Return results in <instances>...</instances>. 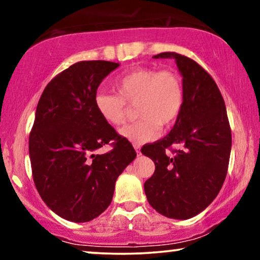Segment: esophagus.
Here are the masks:
<instances>
[{
	"label": "esophagus",
	"mask_w": 260,
	"mask_h": 260,
	"mask_svg": "<svg viewBox=\"0 0 260 260\" xmlns=\"http://www.w3.org/2000/svg\"><path fill=\"white\" fill-rule=\"evenodd\" d=\"M134 148H135V150H136V154H137V156H140V155H141V149H140V147H138V145L135 144V145H134Z\"/></svg>",
	"instance_id": "esophagus-1"
}]
</instances>
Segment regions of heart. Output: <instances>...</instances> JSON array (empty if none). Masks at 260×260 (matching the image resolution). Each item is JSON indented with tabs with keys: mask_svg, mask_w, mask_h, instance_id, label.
<instances>
[{
	"mask_svg": "<svg viewBox=\"0 0 260 260\" xmlns=\"http://www.w3.org/2000/svg\"><path fill=\"white\" fill-rule=\"evenodd\" d=\"M115 93L99 92L94 109L109 125L118 127L126 123L129 107L137 106L140 120L120 131L133 143L155 141L162 127L176 123L184 104V86L180 74L173 70L138 67L116 80Z\"/></svg>",
	"mask_w": 260,
	"mask_h": 260,
	"instance_id": "heart-1",
	"label": "heart"
}]
</instances>
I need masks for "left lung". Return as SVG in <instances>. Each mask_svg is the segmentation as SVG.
<instances>
[{
    "label": "left lung",
    "mask_w": 260,
    "mask_h": 260,
    "mask_svg": "<svg viewBox=\"0 0 260 260\" xmlns=\"http://www.w3.org/2000/svg\"><path fill=\"white\" fill-rule=\"evenodd\" d=\"M154 58L175 59L183 77L184 104L172 131L141 149L155 163L144 191L159 214L189 219L211 205L226 179L232 147L229 117L221 92L204 67L175 52Z\"/></svg>",
    "instance_id": "obj_1"
}]
</instances>
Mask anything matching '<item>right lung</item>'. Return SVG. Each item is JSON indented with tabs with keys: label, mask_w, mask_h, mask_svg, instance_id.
<instances>
[{
	"label": "right lung",
	"mask_w": 260,
	"mask_h": 260,
	"mask_svg": "<svg viewBox=\"0 0 260 260\" xmlns=\"http://www.w3.org/2000/svg\"><path fill=\"white\" fill-rule=\"evenodd\" d=\"M119 63L88 60L73 63L53 78L38 103L29 134L35 187L61 218L86 222L111 204L115 183L136 151L94 109L102 80ZM110 144L113 149L95 154Z\"/></svg>",
	"instance_id": "add662e5"
}]
</instances>
